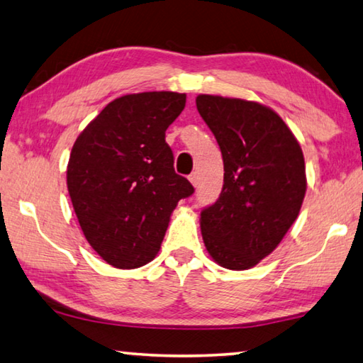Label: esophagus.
I'll use <instances>...</instances> for the list:
<instances>
[{
	"instance_id": "obj_1",
	"label": "esophagus",
	"mask_w": 363,
	"mask_h": 363,
	"mask_svg": "<svg viewBox=\"0 0 363 363\" xmlns=\"http://www.w3.org/2000/svg\"><path fill=\"white\" fill-rule=\"evenodd\" d=\"M188 178H189V182H191L193 186H198V183H199V174H198V172H193V174L189 175Z\"/></svg>"
}]
</instances>
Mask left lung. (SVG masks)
Listing matches in <instances>:
<instances>
[{"instance_id": "obj_1", "label": "left lung", "mask_w": 363, "mask_h": 363, "mask_svg": "<svg viewBox=\"0 0 363 363\" xmlns=\"http://www.w3.org/2000/svg\"><path fill=\"white\" fill-rule=\"evenodd\" d=\"M198 111L223 156V189L201 212L208 255L244 271L276 250L306 194L301 146L279 114L258 101L201 94Z\"/></svg>"}]
</instances>
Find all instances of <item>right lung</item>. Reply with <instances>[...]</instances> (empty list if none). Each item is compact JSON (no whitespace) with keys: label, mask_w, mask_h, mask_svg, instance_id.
Listing matches in <instances>:
<instances>
[{"label":"right lung","mask_w":363,"mask_h":363,"mask_svg":"<svg viewBox=\"0 0 363 363\" xmlns=\"http://www.w3.org/2000/svg\"><path fill=\"white\" fill-rule=\"evenodd\" d=\"M186 94L140 92L108 104L72 148L69 199L87 242L108 264L135 269L161 249L178 201L194 193L175 174L165 130Z\"/></svg>","instance_id":"obj_1"}]
</instances>
